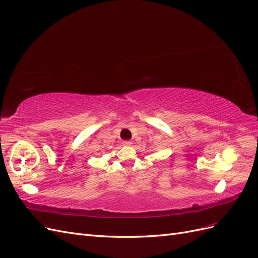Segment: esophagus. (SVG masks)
Instances as JSON below:
<instances>
[{"label":"esophagus","mask_w":258,"mask_h":258,"mask_svg":"<svg viewBox=\"0 0 258 258\" xmlns=\"http://www.w3.org/2000/svg\"><path fill=\"white\" fill-rule=\"evenodd\" d=\"M122 144H123L124 146H130V145L132 144V142H131V141H128V140H127V141H122Z\"/></svg>","instance_id":"esophagus-1"}]
</instances>
